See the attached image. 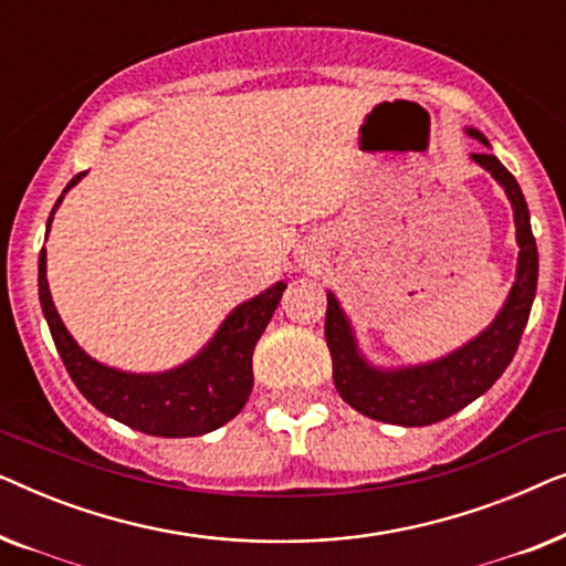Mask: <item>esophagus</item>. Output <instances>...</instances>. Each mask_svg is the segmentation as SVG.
Listing matches in <instances>:
<instances>
[{"instance_id":"esophagus-1","label":"esophagus","mask_w":566,"mask_h":566,"mask_svg":"<svg viewBox=\"0 0 566 566\" xmlns=\"http://www.w3.org/2000/svg\"><path fill=\"white\" fill-rule=\"evenodd\" d=\"M319 262H322V252H319V244H304L301 247V252H298V265L304 268V270H314V268H319Z\"/></svg>"}]
</instances>
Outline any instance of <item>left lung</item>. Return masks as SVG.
Masks as SVG:
<instances>
[{"instance_id":"1","label":"left lung","mask_w":566,"mask_h":566,"mask_svg":"<svg viewBox=\"0 0 566 566\" xmlns=\"http://www.w3.org/2000/svg\"><path fill=\"white\" fill-rule=\"evenodd\" d=\"M467 134L492 149L482 130L467 128ZM471 159L505 190L513 206L515 242L521 250L515 281L505 304L476 337L436 360L412 363V366H376L363 355L350 316L345 314L335 291H327L324 337L332 355V378H335L339 397L370 420L401 424V428H422V424L455 415L482 397L505 374L528 324L538 283V250L531 231L528 203H525L521 185L492 151L471 154Z\"/></svg>"}]
</instances>
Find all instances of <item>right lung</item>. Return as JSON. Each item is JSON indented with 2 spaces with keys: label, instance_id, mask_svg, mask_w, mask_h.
Returning a JSON list of instances; mask_svg holds the SVG:
<instances>
[{
  "label": "right lung",
  "instance_id": "add662e5",
  "mask_svg": "<svg viewBox=\"0 0 566 566\" xmlns=\"http://www.w3.org/2000/svg\"><path fill=\"white\" fill-rule=\"evenodd\" d=\"M76 175L53 206L45 223L49 239L53 213L76 182ZM285 281H277L258 296L231 308L219 324L213 337L180 366L157 370V374H134L107 366L84 353L80 343L69 335L51 298L45 277V247L38 258V296L51 337L64 366L90 405L128 428L159 438H196L206 436L242 412L252 394V353L258 339L273 319L285 291Z\"/></svg>",
  "mask_w": 566,
  "mask_h": 566
}]
</instances>
